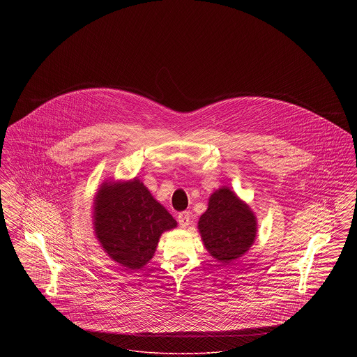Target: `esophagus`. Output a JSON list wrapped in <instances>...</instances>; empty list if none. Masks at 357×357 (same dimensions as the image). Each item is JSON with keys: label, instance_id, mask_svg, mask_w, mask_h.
Wrapping results in <instances>:
<instances>
[{"label": "esophagus", "instance_id": "obj_1", "mask_svg": "<svg viewBox=\"0 0 357 357\" xmlns=\"http://www.w3.org/2000/svg\"><path fill=\"white\" fill-rule=\"evenodd\" d=\"M178 222L181 225V227H187L190 223V213L188 211H182L178 214Z\"/></svg>", "mask_w": 357, "mask_h": 357}]
</instances>
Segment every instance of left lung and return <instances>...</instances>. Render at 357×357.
I'll return each mask as SVG.
<instances>
[{
    "mask_svg": "<svg viewBox=\"0 0 357 357\" xmlns=\"http://www.w3.org/2000/svg\"><path fill=\"white\" fill-rule=\"evenodd\" d=\"M257 217L229 187L215 190L207 210L198 221V230L208 255L223 265L233 264L249 252L257 237Z\"/></svg>",
    "mask_w": 357,
    "mask_h": 357,
    "instance_id": "8db88e82",
    "label": "left lung"
}]
</instances>
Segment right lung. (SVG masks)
I'll return each mask as SVG.
<instances>
[{"mask_svg":"<svg viewBox=\"0 0 357 357\" xmlns=\"http://www.w3.org/2000/svg\"><path fill=\"white\" fill-rule=\"evenodd\" d=\"M93 231L104 253L126 271L142 269L176 221L137 178L104 181L93 199Z\"/></svg>","mask_w":357,"mask_h":357,"instance_id":"1","label":"right lung"}]
</instances>
